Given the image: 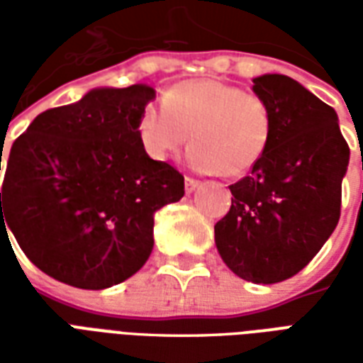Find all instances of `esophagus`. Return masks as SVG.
<instances>
[{
    "mask_svg": "<svg viewBox=\"0 0 363 363\" xmlns=\"http://www.w3.org/2000/svg\"><path fill=\"white\" fill-rule=\"evenodd\" d=\"M198 186H200V181H196V179H192V177H186V179H184V190H186L189 194L190 192H194Z\"/></svg>",
    "mask_w": 363,
    "mask_h": 363,
    "instance_id": "obj_1",
    "label": "esophagus"
}]
</instances>
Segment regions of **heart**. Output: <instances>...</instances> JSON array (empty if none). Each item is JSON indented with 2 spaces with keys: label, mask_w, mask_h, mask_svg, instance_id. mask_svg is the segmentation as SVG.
Segmentation results:
<instances>
[{
  "label": "heart",
  "mask_w": 363,
  "mask_h": 363,
  "mask_svg": "<svg viewBox=\"0 0 363 363\" xmlns=\"http://www.w3.org/2000/svg\"><path fill=\"white\" fill-rule=\"evenodd\" d=\"M161 108L147 104L138 120L140 142L155 161L173 157L190 138V167L237 177L259 163L272 140L270 104L237 85L213 79L179 83L163 91Z\"/></svg>",
  "instance_id": "b5f03b06"
}]
</instances>
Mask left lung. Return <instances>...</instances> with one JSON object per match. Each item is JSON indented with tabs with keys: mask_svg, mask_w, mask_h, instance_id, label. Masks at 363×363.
I'll list each match as a JSON object with an SVG mask.
<instances>
[{
	"mask_svg": "<svg viewBox=\"0 0 363 363\" xmlns=\"http://www.w3.org/2000/svg\"><path fill=\"white\" fill-rule=\"evenodd\" d=\"M272 111L267 153L231 184V208L216 223V247L233 272L276 284L303 270L340 220L350 147L333 106L288 75L252 79Z\"/></svg>",
	"mask_w": 363,
	"mask_h": 363,
	"instance_id": "8db88e82",
	"label": "left lung"
}]
</instances>
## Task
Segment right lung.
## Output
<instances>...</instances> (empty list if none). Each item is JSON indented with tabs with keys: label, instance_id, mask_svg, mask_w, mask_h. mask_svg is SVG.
<instances>
[{
	"label": "right lung",
	"instance_id": "obj_1",
	"mask_svg": "<svg viewBox=\"0 0 363 363\" xmlns=\"http://www.w3.org/2000/svg\"><path fill=\"white\" fill-rule=\"evenodd\" d=\"M153 96L147 85L93 89L38 114L13 142L0 228L54 280L82 289L128 280L150 259L153 213L184 196V177L138 135Z\"/></svg>",
	"mask_w": 363,
	"mask_h": 363
}]
</instances>
